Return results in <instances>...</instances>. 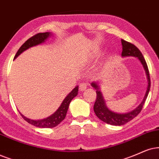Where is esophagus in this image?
Returning a JSON list of instances; mask_svg holds the SVG:
<instances>
[{
    "label": "esophagus",
    "mask_w": 159,
    "mask_h": 159,
    "mask_svg": "<svg viewBox=\"0 0 159 159\" xmlns=\"http://www.w3.org/2000/svg\"><path fill=\"white\" fill-rule=\"evenodd\" d=\"M86 88H87V84L85 83V82H84V83H81L79 85V89L81 90V91H84V90H85Z\"/></svg>",
    "instance_id": "esophagus-1"
}]
</instances>
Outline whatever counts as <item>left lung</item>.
<instances>
[{
    "label": "left lung",
    "instance_id": "obj_1",
    "mask_svg": "<svg viewBox=\"0 0 159 159\" xmlns=\"http://www.w3.org/2000/svg\"><path fill=\"white\" fill-rule=\"evenodd\" d=\"M122 46V56L125 57V56H135L137 57L139 60L141 61L142 65H143V67L147 75L148 78V88H147L146 93L144 94V97L142 100V103L137 106L135 109L133 111L128 112L125 114H119L115 113V112L110 111L106 106L105 100L102 95L101 92L100 91L98 84L97 83H92L91 85L92 87H94L96 89V94H97V98H96L95 103L94 105V111L95 113L96 116L102 121L106 122V123L112 125H122L127 123L130 120H132L134 117H136L140 111H142V107H143L145 100L148 98V93H149L150 89V74L149 70H148V65L144 59L143 55L140 52L139 48L136 47L135 45L125 41L124 39H121Z\"/></svg>",
    "mask_w": 159,
    "mask_h": 159
}]
</instances>
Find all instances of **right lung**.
I'll return each mask as SVG.
<instances>
[{
    "label": "right lung",
    "mask_w": 159,
    "mask_h": 159,
    "mask_svg": "<svg viewBox=\"0 0 159 159\" xmlns=\"http://www.w3.org/2000/svg\"><path fill=\"white\" fill-rule=\"evenodd\" d=\"M51 34L50 33V32H45V33L37 34L33 36V37L29 38V39H28L27 41H25V43H23V45L19 48V50H18L17 53H16L14 59H15L18 56L20 55L23 51L29 49V48H31L33 47V46L39 45V44L44 43L48 37H51ZM78 92V86H77L67 94V96L65 98V100H63L61 106H60L59 108L56 110V111L54 112L52 115L45 118V119L39 120H30L29 118L24 116L21 113L20 114L22 117H23L26 122H29V124H31L32 125L36 126V127L43 128H54L56 127V125H58L61 121H63L64 119L65 118L70 102H71V100H73L76 95H77Z\"/></svg>",
    "instance_id": "right-lung-1"
}]
</instances>
